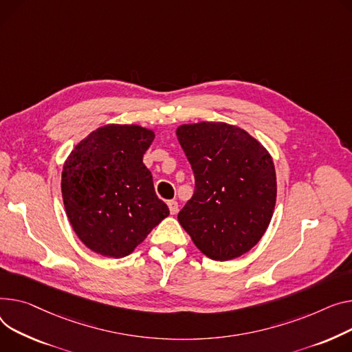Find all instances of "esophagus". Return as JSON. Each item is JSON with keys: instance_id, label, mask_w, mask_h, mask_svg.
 <instances>
[{"instance_id": "34e87169", "label": "esophagus", "mask_w": 352, "mask_h": 352, "mask_svg": "<svg viewBox=\"0 0 352 352\" xmlns=\"http://www.w3.org/2000/svg\"><path fill=\"white\" fill-rule=\"evenodd\" d=\"M168 208L171 215H175L178 212V202L177 201H168Z\"/></svg>"}]
</instances>
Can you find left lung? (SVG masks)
Returning a JSON list of instances; mask_svg holds the SVG:
<instances>
[{"instance_id": "left-lung-1", "label": "left lung", "mask_w": 352, "mask_h": 352, "mask_svg": "<svg viewBox=\"0 0 352 352\" xmlns=\"http://www.w3.org/2000/svg\"><path fill=\"white\" fill-rule=\"evenodd\" d=\"M178 142L195 190L178 221L195 246L214 261L249 252L266 232L276 204V171L266 148L226 123L184 124Z\"/></svg>"}]
</instances>
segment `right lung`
Instances as JSON below:
<instances>
[{
    "label": "right lung",
    "mask_w": 352,
    "mask_h": 352,
    "mask_svg": "<svg viewBox=\"0 0 352 352\" xmlns=\"http://www.w3.org/2000/svg\"><path fill=\"white\" fill-rule=\"evenodd\" d=\"M153 140L154 133L140 126L109 124L90 133L67 157L63 205L90 250L120 259L170 215L143 164Z\"/></svg>",
    "instance_id": "right-lung-1"
}]
</instances>
